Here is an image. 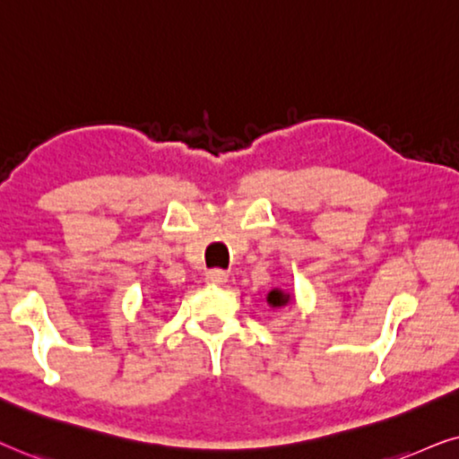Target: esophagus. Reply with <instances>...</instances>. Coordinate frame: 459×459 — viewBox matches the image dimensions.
<instances>
[{
	"label": "esophagus",
	"mask_w": 459,
	"mask_h": 459,
	"mask_svg": "<svg viewBox=\"0 0 459 459\" xmlns=\"http://www.w3.org/2000/svg\"><path fill=\"white\" fill-rule=\"evenodd\" d=\"M205 281L210 285H224L226 281H229V274H226L224 271H220V268H213V271L205 273Z\"/></svg>",
	"instance_id": "34e87169"
}]
</instances>
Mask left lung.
Here are the masks:
<instances>
[{
	"label": "left lung",
	"mask_w": 459,
	"mask_h": 459,
	"mask_svg": "<svg viewBox=\"0 0 459 459\" xmlns=\"http://www.w3.org/2000/svg\"><path fill=\"white\" fill-rule=\"evenodd\" d=\"M266 302H268V307H273V308H283L290 302H293V293L279 290V287H273V290L266 293Z\"/></svg>",
	"instance_id": "obj_1"
}]
</instances>
